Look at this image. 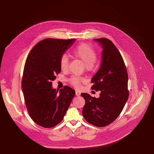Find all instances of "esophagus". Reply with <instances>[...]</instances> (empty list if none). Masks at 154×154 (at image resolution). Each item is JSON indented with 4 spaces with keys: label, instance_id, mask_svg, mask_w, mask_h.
Returning <instances> with one entry per match:
<instances>
[{
    "label": "esophagus",
    "instance_id": "34e87169",
    "mask_svg": "<svg viewBox=\"0 0 154 154\" xmlns=\"http://www.w3.org/2000/svg\"><path fill=\"white\" fill-rule=\"evenodd\" d=\"M75 95L77 96H79L80 95V93L79 91H75Z\"/></svg>",
    "mask_w": 154,
    "mask_h": 154
}]
</instances>
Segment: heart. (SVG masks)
Here are the masks:
<instances>
[{
    "label": "heart",
    "mask_w": 154,
    "mask_h": 154,
    "mask_svg": "<svg viewBox=\"0 0 154 154\" xmlns=\"http://www.w3.org/2000/svg\"><path fill=\"white\" fill-rule=\"evenodd\" d=\"M73 55L81 60L86 65L87 69L93 68L95 62L97 60V54L96 51L90 45L87 44H82L75 48L73 52ZM60 66L62 71H66L69 68V60L66 55L61 56L60 60ZM85 79L79 76H72L70 79V83L75 88H80L82 82Z\"/></svg>",
    "instance_id": "1"
}]
</instances>
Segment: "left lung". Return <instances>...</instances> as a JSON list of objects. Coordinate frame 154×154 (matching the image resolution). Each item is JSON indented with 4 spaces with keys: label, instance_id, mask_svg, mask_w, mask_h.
I'll return each instance as SVG.
<instances>
[{
    "label": "left lung",
    "instance_id": "1",
    "mask_svg": "<svg viewBox=\"0 0 154 154\" xmlns=\"http://www.w3.org/2000/svg\"><path fill=\"white\" fill-rule=\"evenodd\" d=\"M103 49L100 66L93 77L91 89L100 91L99 98L82 93L85 100L82 114L85 119L97 127L113 122L120 115L128 98V74L123 58L108 39H94Z\"/></svg>",
    "mask_w": 154,
    "mask_h": 154
}]
</instances>
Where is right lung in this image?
<instances>
[{"instance_id":"add662e5","label":"right lung","mask_w":154,"mask_h":154,"mask_svg":"<svg viewBox=\"0 0 154 154\" xmlns=\"http://www.w3.org/2000/svg\"><path fill=\"white\" fill-rule=\"evenodd\" d=\"M75 39L47 38L30 52L24 65L22 90L32 120L38 125L51 128L58 124L66 113L75 92L72 88H52V82L60 73V60L75 42Z\"/></svg>"}]
</instances>
